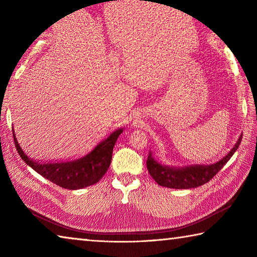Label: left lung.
Returning a JSON list of instances; mask_svg holds the SVG:
<instances>
[{
  "label": "left lung",
  "instance_id": "left-lung-1",
  "mask_svg": "<svg viewBox=\"0 0 257 257\" xmlns=\"http://www.w3.org/2000/svg\"><path fill=\"white\" fill-rule=\"evenodd\" d=\"M242 138V134L236 143L231 151L221 159L219 162L214 164H193L186 165V167L177 168V167H169V165H163L159 163L153 158V154L149 153L146 164L147 169L151 177L158 182V185L168 187V188H176V189H189L196 188V187L202 186L206 182L210 181L214 177L223 165L228 162L230 158L234 154V152L240 145Z\"/></svg>",
  "mask_w": 257,
  "mask_h": 257
}]
</instances>
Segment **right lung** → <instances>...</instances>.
I'll return each mask as SVG.
<instances>
[{
  "label": "right lung",
  "mask_w": 257,
  "mask_h": 257,
  "mask_svg": "<svg viewBox=\"0 0 257 257\" xmlns=\"http://www.w3.org/2000/svg\"><path fill=\"white\" fill-rule=\"evenodd\" d=\"M122 129H116L103 138L94 149L79 159L62 162H38L29 159L21 150L14 133L15 145L20 158L45 179L66 189H81L96 184L105 175L111 164L113 147Z\"/></svg>",
  "instance_id": "obj_1"
}]
</instances>
